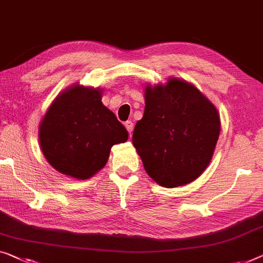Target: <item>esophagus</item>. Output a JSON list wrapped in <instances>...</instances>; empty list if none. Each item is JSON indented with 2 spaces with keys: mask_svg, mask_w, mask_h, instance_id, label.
<instances>
[{
  "mask_svg": "<svg viewBox=\"0 0 263 263\" xmlns=\"http://www.w3.org/2000/svg\"><path fill=\"white\" fill-rule=\"evenodd\" d=\"M125 127H126V130L128 131V133H132V131H133V123L132 121H130V120H127L126 123H125Z\"/></svg>",
  "mask_w": 263,
  "mask_h": 263,
  "instance_id": "obj_1",
  "label": "esophagus"
}]
</instances>
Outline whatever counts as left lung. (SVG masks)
<instances>
[{
	"label": "left lung",
	"instance_id": "left-lung-1",
	"mask_svg": "<svg viewBox=\"0 0 263 263\" xmlns=\"http://www.w3.org/2000/svg\"><path fill=\"white\" fill-rule=\"evenodd\" d=\"M219 131L214 104L190 82L171 78L165 85L145 87L144 116L132 143L147 175L159 185L176 187L206 169Z\"/></svg>",
	"mask_w": 263,
	"mask_h": 263
}]
</instances>
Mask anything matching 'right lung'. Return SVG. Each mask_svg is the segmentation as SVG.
<instances>
[{
    "label": "right lung",
    "mask_w": 263,
    "mask_h": 263,
    "mask_svg": "<svg viewBox=\"0 0 263 263\" xmlns=\"http://www.w3.org/2000/svg\"><path fill=\"white\" fill-rule=\"evenodd\" d=\"M128 133L101 103V89L73 85L59 94L39 127L47 162L60 174L87 179L106 165L115 144Z\"/></svg>",
    "instance_id": "obj_1"
}]
</instances>
